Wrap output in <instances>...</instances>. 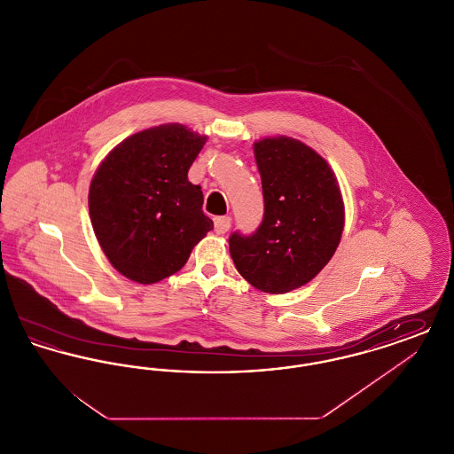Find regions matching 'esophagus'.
<instances>
[{
	"instance_id": "esophagus-1",
	"label": "esophagus",
	"mask_w": 454,
	"mask_h": 454,
	"mask_svg": "<svg viewBox=\"0 0 454 454\" xmlns=\"http://www.w3.org/2000/svg\"><path fill=\"white\" fill-rule=\"evenodd\" d=\"M230 228H231V217H215V230H216L217 233H226Z\"/></svg>"
}]
</instances>
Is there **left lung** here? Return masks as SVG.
<instances>
[{"label": "left lung", "mask_w": 454, "mask_h": 454, "mask_svg": "<svg viewBox=\"0 0 454 454\" xmlns=\"http://www.w3.org/2000/svg\"><path fill=\"white\" fill-rule=\"evenodd\" d=\"M263 217L259 228L230 235L238 272L260 291L289 293L311 281L335 254L344 202L324 158L291 137L255 143Z\"/></svg>", "instance_id": "8db88e82"}]
</instances>
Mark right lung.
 Masks as SVG:
<instances>
[{
  "label": "right lung",
  "instance_id": "right-lung-1",
  "mask_svg": "<svg viewBox=\"0 0 454 454\" xmlns=\"http://www.w3.org/2000/svg\"><path fill=\"white\" fill-rule=\"evenodd\" d=\"M204 145V136L180 124L158 126L122 141L95 173L88 195L93 231L130 281L172 276L215 228L200 187L187 178Z\"/></svg>",
  "mask_w": 454,
  "mask_h": 454
}]
</instances>
